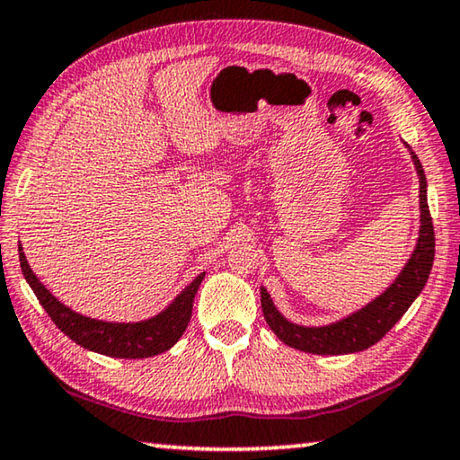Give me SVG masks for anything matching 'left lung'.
<instances>
[{
	"label": "left lung",
	"instance_id": "1",
	"mask_svg": "<svg viewBox=\"0 0 460 460\" xmlns=\"http://www.w3.org/2000/svg\"><path fill=\"white\" fill-rule=\"evenodd\" d=\"M411 157L419 176L421 228H419L415 251H412L407 265L394 279V284H390L385 292H382L376 301L365 305L363 309L355 311L352 315L336 323L322 325V328H305V325L288 322L274 307L270 292L261 288V309L265 322L284 344L296 350L313 352V355H349V352L365 350L388 334L392 325L407 313L412 301L419 296V292L423 290L429 278L431 265H434L436 236L428 208V181H425L423 165L415 155V151H411Z\"/></svg>",
	"mask_w": 460,
	"mask_h": 460
}]
</instances>
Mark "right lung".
Returning <instances> with one entry per match:
<instances>
[{
	"label": "right lung",
	"instance_id": "obj_1",
	"mask_svg": "<svg viewBox=\"0 0 460 460\" xmlns=\"http://www.w3.org/2000/svg\"><path fill=\"white\" fill-rule=\"evenodd\" d=\"M18 259L26 282H29L32 292L37 295L39 303L43 305V309L48 311L51 322L70 341L81 344L83 349L116 358H145L170 350L178 342V338L184 334L186 325L190 322L192 301H195L199 286H201L205 278V271L199 274L172 301L170 307L164 309L159 315L137 323H114L84 317L81 313L66 307L32 274L31 265L22 252V246H18Z\"/></svg>",
	"mask_w": 460,
	"mask_h": 460
}]
</instances>
